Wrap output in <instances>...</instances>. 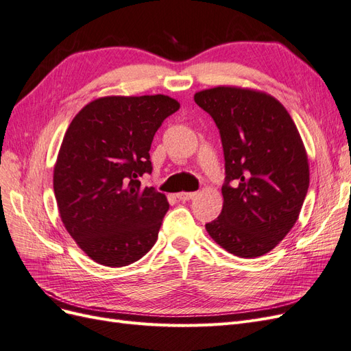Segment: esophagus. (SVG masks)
<instances>
[{"instance_id": "1", "label": "esophagus", "mask_w": 351, "mask_h": 351, "mask_svg": "<svg viewBox=\"0 0 351 351\" xmlns=\"http://www.w3.org/2000/svg\"><path fill=\"white\" fill-rule=\"evenodd\" d=\"M196 195H197L196 192H180V193H177L176 196H177V199H180V200H192Z\"/></svg>"}]
</instances>
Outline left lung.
I'll return each instance as SVG.
<instances>
[{
    "label": "left lung",
    "mask_w": 351,
    "mask_h": 351,
    "mask_svg": "<svg viewBox=\"0 0 351 351\" xmlns=\"http://www.w3.org/2000/svg\"><path fill=\"white\" fill-rule=\"evenodd\" d=\"M214 119L226 159L224 205L205 226L222 249L258 258L289 234L309 189V162L299 130L271 95L237 86L195 93Z\"/></svg>",
    "instance_id": "obj_1"
}]
</instances>
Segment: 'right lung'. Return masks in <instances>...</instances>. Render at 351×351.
Returning <instances> with one entry per match:
<instances>
[{"label":"right lung","mask_w":351,"mask_h":351,"mask_svg":"<svg viewBox=\"0 0 351 351\" xmlns=\"http://www.w3.org/2000/svg\"><path fill=\"white\" fill-rule=\"evenodd\" d=\"M178 108L167 95L104 97L69 125L54 167L57 206L77 246L104 267L139 261L158 239L168 200L139 178L152 173L154 136Z\"/></svg>","instance_id":"right-lung-1"}]
</instances>
